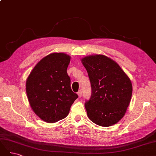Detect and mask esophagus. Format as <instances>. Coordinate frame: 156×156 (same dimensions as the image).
I'll return each instance as SVG.
<instances>
[{
	"instance_id": "1",
	"label": "esophagus",
	"mask_w": 156,
	"mask_h": 156,
	"mask_svg": "<svg viewBox=\"0 0 156 156\" xmlns=\"http://www.w3.org/2000/svg\"><path fill=\"white\" fill-rule=\"evenodd\" d=\"M77 94L79 96V98H81L82 96V90H79V92H77Z\"/></svg>"
}]
</instances>
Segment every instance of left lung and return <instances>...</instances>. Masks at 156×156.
Segmentation results:
<instances>
[{
    "mask_svg": "<svg viewBox=\"0 0 156 156\" xmlns=\"http://www.w3.org/2000/svg\"><path fill=\"white\" fill-rule=\"evenodd\" d=\"M91 84L92 94L84 103L89 119L94 124L108 127L124 116L131 101L130 79L115 61L102 55L81 59Z\"/></svg>",
    "mask_w": 156,
    "mask_h": 156,
    "instance_id": "1",
    "label": "left lung"
}]
</instances>
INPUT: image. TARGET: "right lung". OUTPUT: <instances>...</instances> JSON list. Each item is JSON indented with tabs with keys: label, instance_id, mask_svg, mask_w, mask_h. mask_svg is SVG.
Returning a JSON list of instances; mask_svg holds the SVG:
<instances>
[{
	"label": "right lung",
	"instance_id": "obj_1",
	"mask_svg": "<svg viewBox=\"0 0 156 156\" xmlns=\"http://www.w3.org/2000/svg\"><path fill=\"white\" fill-rule=\"evenodd\" d=\"M71 57L63 53L49 54L33 68L26 82V92L35 114L48 123L66 117L78 98L71 88L67 68Z\"/></svg>",
	"mask_w": 156,
	"mask_h": 156
}]
</instances>
